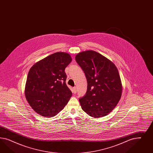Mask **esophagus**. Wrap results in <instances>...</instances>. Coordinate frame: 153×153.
<instances>
[{
    "label": "esophagus",
    "instance_id": "1",
    "mask_svg": "<svg viewBox=\"0 0 153 153\" xmlns=\"http://www.w3.org/2000/svg\"><path fill=\"white\" fill-rule=\"evenodd\" d=\"M73 93H74V94H76V93H77V88H76V87H74L73 88Z\"/></svg>",
    "mask_w": 153,
    "mask_h": 153
}]
</instances>
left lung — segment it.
I'll return each mask as SVG.
<instances>
[{"instance_id": "8db88e82", "label": "left lung", "mask_w": 153, "mask_h": 153, "mask_svg": "<svg viewBox=\"0 0 153 153\" xmlns=\"http://www.w3.org/2000/svg\"><path fill=\"white\" fill-rule=\"evenodd\" d=\"M75 59L83 70L88 82L86 94L79 99L82 110L94 118L106 116L116 107L122 91L116 65L93 51L79 53Z\"/></svg>"}]
</instances>
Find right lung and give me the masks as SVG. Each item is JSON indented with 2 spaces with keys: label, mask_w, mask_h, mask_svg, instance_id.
Masks as SVG:
<instances>
[{
  "label": "right lung",
  "mask_w": 153,
  "mask_h": 153,
  "mask_svg": "<svg viewBox=\"0 0 153 153\" xmlns=\"http://www.w3.org/2000/svg\"><path fill=\"white\" fill-rule=\"evenodd\" d=\"M70 54L57 52L35 63L28 74L25 96L33 109L45 117L55 116L68 103L72 93L65 83V68Z\"/></svg>",
  "instance_id": "1"
}]
</instances>
